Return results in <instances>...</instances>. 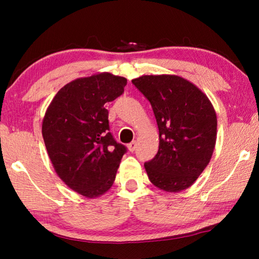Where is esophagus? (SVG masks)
I'll return each instance as SVG.
<instances>
[{"label": "esophagus", "mask_w": 259, "mask_h": 259, "mask_svg": "<svg viewBox=\"0 0 259 259\" xmlns=\"http://www.w3.org/2000/svg\"><path fill=\"white\" fill-rule=\"evenodd\" d=\"M128 148H129L130 152L136 151V148H137V143H136V142H131L130 144H128Z\"/></svg>", "instance_id": "1"}]
</instances>
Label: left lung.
<instances>
[{
  "mask_svg": "<svg viewBox=\"0 0 259 259\" xmlns=\"http://www.w3.org/2000/svg\"><path fill=\"white\" fill-rule=\"evenodd\" d=\"M153 108L159 151L145 162L151 183L165 192L190 187L211 159L217 117L199 88L177 75H144L133 80Z\"/></svg>",
  "mask_w": 259,
  "mask_h": 259,
  "instance_id": "8db88e82",
  "label": "left lung"
}]
</instances>
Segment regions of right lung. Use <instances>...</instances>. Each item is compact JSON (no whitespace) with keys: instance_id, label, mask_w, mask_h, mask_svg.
Returning <instances> with one entry per match:
<instances>
[{"instance_id":"1","label":"right lung","mask_w":259,"mask_h":259,"mask_svg":"<svg viewBox=\"0 0 259 259\" xmlns=\"http://www.w3.org/2000/svg\"><path fill=\"white\" fill-rule=\"evenodd\" d=\"M125 85L126 78L109 73L77 78L57 93L43 119L42 136L57 175L87 198L111 188L126 153L109 131L105 108Z\"/></svg>"}]
</instances>
